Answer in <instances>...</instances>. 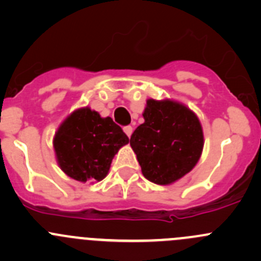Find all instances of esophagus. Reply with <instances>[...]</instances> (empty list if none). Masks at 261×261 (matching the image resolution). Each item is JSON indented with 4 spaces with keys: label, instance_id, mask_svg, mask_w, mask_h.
<instances>
[{
    "label": "esophagus",
    "instance_id": "1",
    "mask_svg": "<svg viewBox=\"0 0 261 261\" xmlns=\"http://www.w3.org/2000/svg\"><path fill=\"white\" fill-rule=\"evenodd\" d=\"M123 131H125V134L128 136V138H131L134 128H133V126H125V127H123Z\"/></svg>",
    "mask_w": 261,
    "mask_h": 261
}]
</instances>
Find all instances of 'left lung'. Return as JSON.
Instances as JSON below:
<instances>
[{
    "instance_id": "1",
    "label": "left lung",
    "mask_w": 261,
    "mask_h": 261,
    "mask_svg": "<svg viewBox=\"0 0 261 261\" xmlns=\"http://www.w3.org/2000/svg\"><path fill=\"white\" fill-rule=\"evenodd\" d=\"M144 123L131 135L144 177L160 186L191 172L203 150V131L193 111L179 102L147 99Z\"/></svg>"
}]
</instances>
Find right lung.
<instances>
[{
  "label": "right lung",
  "instance_id": "right-lung-1",
  "mask_svg": "<svg viewBox=\"0 0 261 261\" xmlns=\"http://www.w3.org/2000/svg\"><path fill=\"white\" fill-rule=\"evenodd\" d=\"M127 143L126 134L111 117H101L89 107L68 116L53 140L60 169L83 183L103 179L115 154Z\"/></svg>",
  "mask_w": 261,
  "mask_h": 261
}]
</instances>
